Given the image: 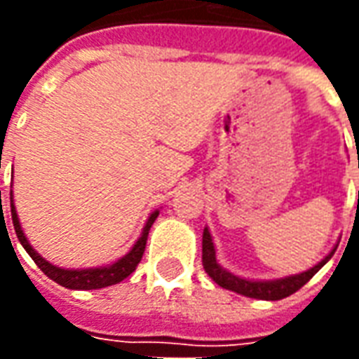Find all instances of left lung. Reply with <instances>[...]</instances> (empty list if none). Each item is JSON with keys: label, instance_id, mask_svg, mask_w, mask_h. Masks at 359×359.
Masks as SVG:
<instances>
[{"label": "left lung", "instance_id": "1", "mask_svg": "<svg viewBox=\"0 0 359 359\" xmlns=\"http://www.w3.org/2000/svg\"><path fill=\"white\" fill-rule=\"evenodd\" d=\"M337 252V248L332 250L329 256L321 259L316 267L304 271L300 275H292V277L277 278V280H246L225 271L215 259V246L211 241V234L208 229H203V241H202V264L205 273L210 275L219 286H223L226 290H233L242 296H248V298H257V300H283L286 296H290L296 290H300L302 286L308 283L309 278L316 275L317 271L321 269L332 254Z\"/></svg>", "mask_w": 359, "mask_h": 359}]
</instances>
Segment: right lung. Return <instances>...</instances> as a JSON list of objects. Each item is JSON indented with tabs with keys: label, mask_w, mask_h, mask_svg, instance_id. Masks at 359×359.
Listing matches in <instances>:
<instances>
[{
	"label": "right lung",
	"mask_w": 359,
	"mask_h": 359,
	"mask_svg": "<svg viewBox=\"0 0 359 359\" xmlns=\"http://www.w3.org/2000/svg\"><path fill=\"white\" fill-rule=\"evenodd\" d=\"M1 194V192H0ZM159 215V211H154L149 215L148 223L142 231L140 238L134 244L133 250L126 254L125 257H121L118 262H115L109 267H97V269H61V267H55V265L48 264L42 256H38L32 246L28 244L27 236L20 229L19 217H17V211H15V205H13V192H11V217H13V226H15V233H17V238L25 246V250L28 252V256L32 257L36 262V265L51 278L55 280L57 285L65 286V288H73V290H95V288H103V286H111L121 283L123 278H126L130 273H133L138 264H140L142 256H144V250H146V242H148V233L154 221Z\"/></svg>",
	"instance_id": "right-lung-1"
}]
</instances>
